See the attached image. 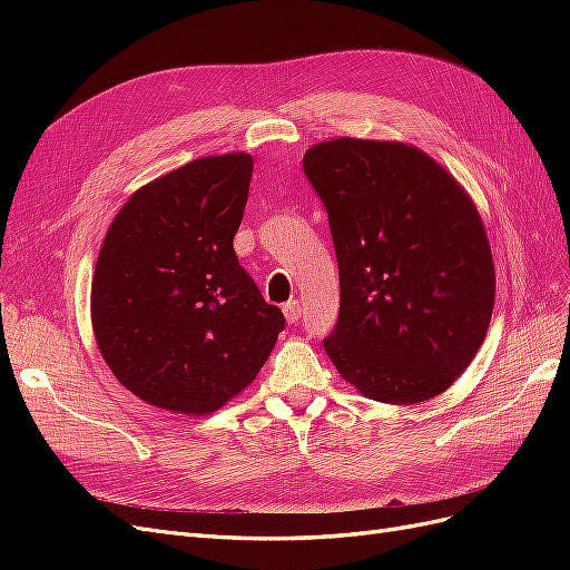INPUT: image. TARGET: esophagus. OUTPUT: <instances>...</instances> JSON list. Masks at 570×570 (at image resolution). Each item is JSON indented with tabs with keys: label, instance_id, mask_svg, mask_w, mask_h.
Here are the masks:
<instances>
[{
	"label": "esophagus",
	"instance_id": "obj_1",
	"mask_svg": "<svg viewBox=\"0 0 570 570\" xmlns=\"http://www.w3.org/2000/svg\"><path fill=\"white\" fill-rule=\"evenodd\" d=\"M283 312H285L287 323H297V321L302 318V306H299L297 302H287V304L283 306Z\"/></svg>",
	"mask_w": 570,
	"mask_h": 570
}]
</instances>
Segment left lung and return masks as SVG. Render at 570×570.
I'll return each mask as SVG.
<instances>
[{
  "label": "left lung",
  "instance_id": "left-lung-1",
  "mask_svg": "<svg viewBox=\"0 0 570 570\" xmlns=\"http://www.w3.org/2000/svg\"><path fill=\"white\" fill-rule=\"evenodd\" d=\"M327 212L340 316L323 340L344 381L375 402L450 387L488 335L494 268L473 202L416 147L340 137L304 154Z\"/></svg>",
  "mask_w": 570,
  "mask_h": 570
}]
</instances>
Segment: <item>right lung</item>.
<instances>
[{"instance_id": "obj_1", "label": "right lung", "mask_w": 570, "mask_h": 570, "mask_svg": "<svg viewBox=\"0 0 570 570\" xmlns=\"http://www.w3.org/2000/svg\"><path fill=\"white\" fill-rule=\"evenodd\" d=\"M254 159L223 154L151 180L124 204L92 278V327L140 400L212 413L262 371L285 316L239 266Z\"/></svg>"}]
</instances>
